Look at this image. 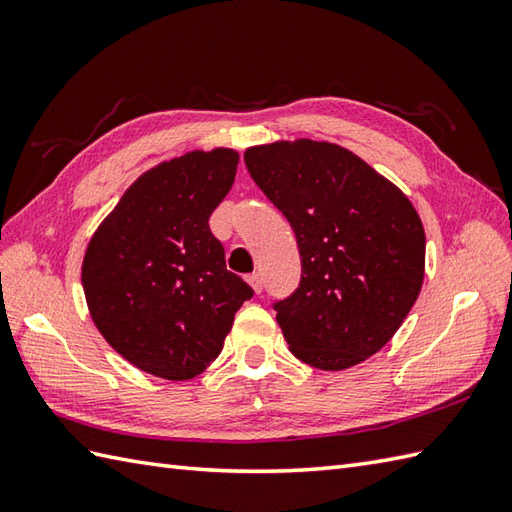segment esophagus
<instances>
[{"mask_svg":"<svg viewBox=\"0 0 512 512\" xmlns=\"http://www.w3.org/2000/svg\"><path fill=\"white\" fill-rule=\"evenodd\" d=\"M248 284H250V286H253V290L257 292V295H259V292H262V290H264V279H262V275H259V273H253V275H248Z\"/></svg>","mask_w":512,"mask_h":512,"instance_id":"esophagus-1","label":"esophagus"}]
</instances>
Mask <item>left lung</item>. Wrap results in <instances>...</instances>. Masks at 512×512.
<instances>
[{
	"label": "left lung",
	"mask_w": 512,
	"mask_h": 512,
	"mask_svg": "<svg viewBox=\"0 0 512 512\" xmlns=\"http://www.w3.org/2000/svg\"><path fill=\"white\" fill-rule=\"evenodd\" d=\"M246 169L297 237L301 281L273 303L299 361L339 372L376 354L424 279V228L409 198L339 145L250 147Z\"/></svg>",
	"instance_id": "left-lung-1"
}]
</instances>
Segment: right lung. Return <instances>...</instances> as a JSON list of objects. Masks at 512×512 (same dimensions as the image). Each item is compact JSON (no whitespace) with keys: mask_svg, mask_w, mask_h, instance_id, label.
Returning a JSON list of instances; mask_svg holds the SVG:
<instances>
[{"mask_svg":"<svg viewBox=\"0 0 512 512\" xmlns=\"http://www.w3.org/2000/svg\"><path fill=\"white\" fill-rule=\"evenodd\" d=\"M233 149L191 151L143 173L90 239L83 290L92 321L125 361L187 380L222 352L235 312L253 297L226 270L209 217L231 191Z\"/></svg>","mask_w":512,"mask_h":512,"instance_id":"add662e5","label":"right lung"}]
</instances>
